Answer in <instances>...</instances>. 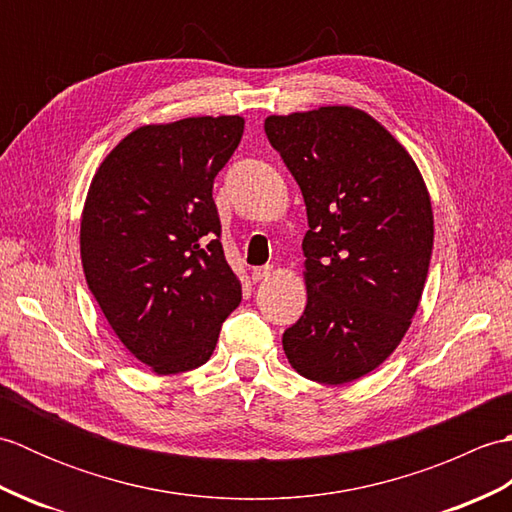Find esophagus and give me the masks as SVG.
Segmentation results:
<instances>
[{
	"instance_id": "obj_1",
	"label": "esophagus",
	"mask_w": 512,
	"mask_h": 512,
	"mask_svg": "<svg viewBox=\"0 0 512 512\" xmlns=\"http://www.w3.org/2000/svg\"><path fill=\"white\" fill-rule=\"evenodd\" d=\"M270 273H273V266H259V268H253V281H264L270 277Z\"/></svg>"
}]
</instances>
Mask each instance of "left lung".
<instances>
[{"label":"left lung","mask_w":512,"mask_h":512,"mask_svg":"<svg viewBox=\"0 0 512 512\" xmlns=\"http://www.w3.org/2000/svg\"><path fill=\"white\" fill-rule=\"evenodd\" d=\"M266 136L306 202L308 303L284 332L301 376L343 385L396 350L433 248L429 191L407 149L347 105L268 116Z\"/></svg>","instance_id":"left-lung-1"}]
</instances>
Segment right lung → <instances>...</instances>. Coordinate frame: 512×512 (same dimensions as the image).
Listing matches in <instances>:
<instances>
[{"label":"right lung","mask_w":512,"mask_h":512,"mask_svg":"<svg viewBox=\"0 0 512 512\" xmlns=\"http://www.w3.org/2000/svg\"><path fill=\"white\" fill-rule=\"evenodd\" d=\"M242 116L145 125L94 173L81 217L88 288L118 339L156 374L209 361L242 286L226 264L215 176Z\"/></svg>","instance_id":"add662e5"}]
</instances>
